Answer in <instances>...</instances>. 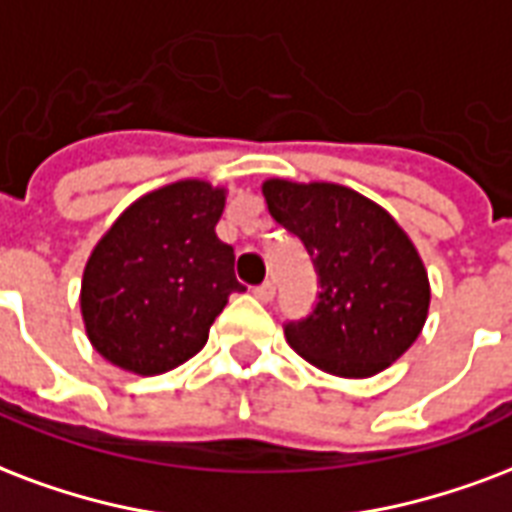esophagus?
<instances>
[{
    "instance_id": "1",
    "label": "esophagus",
    "mask_w": 512,
    "mask_h": 512,
    "mask_svg": "<svg viewBox=\"0 0 512 512\" xmlns=\"http://www.w3.org/2000/svg\"><path fill=\"white\" fill-rule=\"evenodd\" d=\"M273 295H276V284L273 282H263L260 287H255V298L263 300V303L273 300Z\"/></svg>"
}]
</instances>
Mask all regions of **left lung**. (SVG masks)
<instances>
[{
    "instance_id": "left-lung-1",
    "label": "left lung",
    "mask_w": 512,
    "mask_h": 512,
    "mask_svg": "<svg viewBox=\"0 0 512 512\" xmlns=\"http://www.w3.org/2000/svg\"><path fill=\"white\" fill-rule=\"evenodd\" d=\"M268 212L314 257L319 300L284 335L303 360L341 378L389 368L419 338L429 279L395 217L357 190L333 182L265 179Z\"/></svg>"
}]
</instances>
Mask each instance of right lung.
I'll return each instance as SVG.
<instances>
[{
    "mask_svg": "<svg viewBox=\"0 0 512 512\" xmlns=\"http://www.w3.org/2000/svg\"><path fill=\"white\" fill-rule=\"evenodd\" d=\"M225 187L182 179L142 195L93 247L83 271L85 333L104 360L158 376L204 349L209 327L244 284L217 239Z\"/></svg>",
    "mask_w": 512,
    "mask_h": 512,
    "instance_id": "add662e5",
    "label": "right lung"
}]
</instances>
